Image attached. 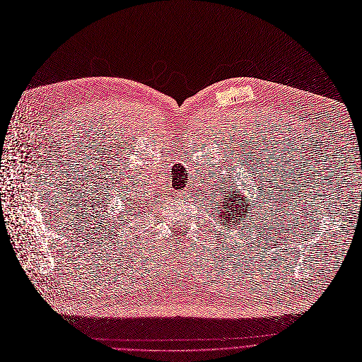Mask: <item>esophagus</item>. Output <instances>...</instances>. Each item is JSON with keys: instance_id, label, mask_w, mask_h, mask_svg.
Instances as JSON below:
<instances>
[{"instance_id": "1", "label": "esophagus", "mask_w": 362, "mask_h": 362, "mask_svg": "<svg viewBox=\"0 0 362 362\" xmlns=\"http://www.w3.org/2000/svg\"><path fill=\"white\" fill-rule=\"evenodd\" d=\"M176 197H177L179 199H183V198L186 197V191H180V192H177V194H176Z\"/></svg>"}]
</instances>
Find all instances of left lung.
Wrapping results in <instances>:
<instances>
[{
	"label": "left lung",
	"mask_w": 362,
	"mask_h": 362,
	"mask_svg": "<svg viewBox=\"0 0 362 362\" xmlns=\"http://www.w3.org/2000/svg\"><path fill=\"white\" fill-rule=\"evenodd\" d=\"M218 194H225L218 198V204H214L217 216L214 217L216 223L222 228H235L243 225V222H248L253 213V207H257L256 204L251 206L250 198L244 197L238 189H218Z\"/></svg>",
	"instance_id": "8db88e82"
}]
</instances>
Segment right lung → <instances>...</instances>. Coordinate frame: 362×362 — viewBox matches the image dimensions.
I'll use <instances>...</instances> for the list:
<instances>
[{"label":"right lung","mask_w":362,"mask_h":362,"mask_svg":"<svg viewBox=\"0 0 362 362\" xmlns=\"http://www.w3.org/2000/svg\"><path fill=\"white\" fill-rule=\"evenodd\" d=\"M133 209H136V210H139V209H140V207H139V206H134V207H133Z\"/></svg>","instance_id":"1"}]
</instances>
